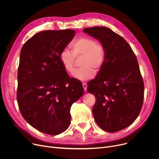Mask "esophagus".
<instances>
[{
  "instance_id": "1",
  "label": "esophagus",
  "mask_w": 159,
  "mask_h": 159,
  "mask_svg": "<svg viewBox=\"0 0 159 159\" xmlns=\"http://www.w3.org/2000/svg\"><path fill=\"white\" fill-rule=\"evenodd\" d=\"M82 86H83V88H84V91H86V90H87V87H88V86H87L86 83L83 82V83H82Z\"/></svg>"
}]
</instances>
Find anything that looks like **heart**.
Returning a JSON list of instances; mask_svg holds the SVG:
<instances>
[{
  "label": "heart",
  "instance_id": "1",
  "mask_svg": "<svg viewBox=\"0 0 159 159\" xmlns=\"http://www.w3.org/2000/svg\"><path fill=\"white\" fill-rule=\"evenodd\" d=\"M71 51L64 49L59 54L60 61L64 70L70 73L75 71V57L82 56L81 68L73 74L80 80H88L93 78L95 70H101L105 63L106 52L104 46L88 37H80L70 44Z\"/></svg>",
  "mask_w": 159,
  "mask_h": 159
}]
</instances>
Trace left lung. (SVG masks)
Instances as JSON below:
<instances>
[{"label":"left lung","instance_id":"left-lung-1","mask_svg":"<svg viewBox=\"0 0 159 159\" xmlns=\"http://www.w3.org/2000/svg\"><path fill=\"white\" fill-rule=\"evenodd\" d=\"M102 43L106 61L87 91L94 95L93 114L107 132L122 130L135 120L143 104L144 85L137 57L125 39L106 27L83 30Z\"/></svg>","mask_w":159,"mask_h":159}]
</instances>
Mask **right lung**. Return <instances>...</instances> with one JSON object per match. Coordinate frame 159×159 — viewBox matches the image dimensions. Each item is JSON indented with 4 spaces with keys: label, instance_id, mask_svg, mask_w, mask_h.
Returning a JSON list of instances; mask_svg holds the SVG:
<instances>
[{
    "label": "right lung",
    "instance_id": "add662e5",
    "mask_svg": "<svg viewBox=\"0 0 159 159\" xmlns=\"http://www.w3.org/2000/svg\"><path fill=\"white\" fill-rule=\"evenodd\" d=\"M75 33L72 30L40 31L21 49L16 93L19 110L31 126L48 135L68 128L71 105L84 93L82 82L69 77L59 59Z\"/></svg>",
    "mask_w": 159,
    "mask_h": 159
}]
</instances>
